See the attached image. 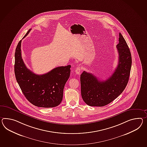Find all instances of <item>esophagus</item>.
<instances>
[{"instance_id":"esophagus-1","label":"esophagus","mask_w":147,"mask_h":147,"mask_svg":"<svg viewBox=\"0 0 147 147\" xmlns=\"http://www.w3.org/2000/svg\"><path fill=\"white\" fill-rule=\"evenodd\" d=\"M81 71V67L80 66L77 67L75 71V73H76L77 74H78V75L80 74Z\"/></svg>"}]
</instances>
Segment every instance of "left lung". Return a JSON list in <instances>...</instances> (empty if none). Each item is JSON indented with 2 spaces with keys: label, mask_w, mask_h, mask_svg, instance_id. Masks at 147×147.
<instances>
[{
  "label": "left lung",
  "mask_w": 147,
  "mask_h": 147,
  "mask_svg": "<svg viewBox=\"0 0 147 147\" xmlns=\"http://www.w3.org/2000/svg\"><path fill=\"white\" fill-rule=\"evenodd\" d=\"M116 46L118 64L113 74L101 81L91 73L83 71L80 77L81 96L90 106L102 107L111 103L123 92L129 81L132 65L131 54L121 33Z\"/></svg>",
  "instance_id": "1"
}]
</instances>
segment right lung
Wrapping results in <instances>:
<instances>
[{
    "instance_id": "1",
    "label": "right lung",
    "mask_w": 147,
    "mask_h": 147,
    "mask_svg": "<svg viewBox=\"0 0 147 147\" xmlns=\"http://www.w3.org/2000/svg\"><path fill=\"white\" fill-rule=\"evenodd\" d=\"M31 29L23 38H24ZM21 40L15 53L14 71L18 85L26 98L39 107H55L61 104L65 83L70 76L71 65L54 68L42 75L34 74L26 67L22 58Z\"/></svg>"
}]
</instances>
